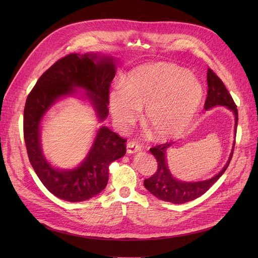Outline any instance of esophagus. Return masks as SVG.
<instances>
[{
	"instance_id": "1",
	"label": "esophagus",
	"mask_w": 258,
	"mask_h": 258,
	"mask_svg": "<svg viewBox=\"0 0 258 258\" xmlns=\"http://www.w3.org/2000/svg\"><path fill=\"white\" fill-rule=\"evenodd\" d=\"M141 151V145L136 141H130L126 144V153L127 154H134Z\"/></svg>"
}]
</instances>
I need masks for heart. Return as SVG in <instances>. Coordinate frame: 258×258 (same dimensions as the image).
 Returning a JSON list of instances; mask_svg holds the SVG:
<instances>
[{"instance_id": "b5f03b06", "label": "heart", "mask_w": 258, "mask_h": 258, "mask_svg": "<svg viewBox=\"0 0 258 258\" xmlns=\"http://www.w3.org/2000/svg\"><path fill=\"white\" fill-rule=\"evenodd\" d=\"M203 99V88L191 73L170 63L157 62L132 70L121 88L108 95L116 124L125 128L136 122L144 107V122L158 140L181 135L192 122Z\"/></svg>"}]
</instances>
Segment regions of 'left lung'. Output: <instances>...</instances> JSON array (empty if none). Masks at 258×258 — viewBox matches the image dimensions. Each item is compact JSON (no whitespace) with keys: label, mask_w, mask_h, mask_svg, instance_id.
Here are the masks:
<instances>
[{"label":"left lung","mask_w":258,"mask_h":258,"mask_svg":"<svg viewBox=\"0 0 258 258\" xmlns=\"http://www.w3.org/2000/svg\"><path fill=\"white\" fill-rule=\"evenodd\" d=\"M207 84L208 92L207 98L205 101V110L208 111L211 107L216 105L226 106L228 110L231 111L234 115V135H236V126L238 120L236 105L231 97V95L229 94L228 90L223 84L221 78H219V76L211 69H209V68L207 70ZM234 144L235 140L233 142V146L231 153H230L229 159L219 173H216L208 180L196 182L181 181L175 179L171 174L167 164L166 156L167 152L172 146V142L153 147L151 148L150 152L155 156L158 162V169L153 177L144 180V186L147 190L152 195H154L156 198L165 202H170L172 204H184V203L194 201L197 198L201 197L202 195H204L226 171L233 155Z\"/></svg>","instance_id":"obj_1"}]
</instances>
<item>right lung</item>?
<instances>
[{
  "label": "right lung",
  "instance_id": "right-lung-1",
  "mask_svg": "<svg viewBox=\"0 0 258 258\" xmlns=\"http://www.w3.org/2000/svg\"><path fill=\"white\" fill-rule=\"evenodd\" d=\"M115 74L116 59L111 55L72 53L51 66L27 97L24 138L29 161L45 187L60 200L75 203L99 195L107 184L108 166L125 155L126 141L101 126L81 163L71 169H60L51 165L43 153L40 128L44 116L58 100L79 94V89L85 91L84 97L90 101L98 121H104Z\"/></svg>",
  "mask_w": 258,
  "mask_h": 258
}]
</instances>
